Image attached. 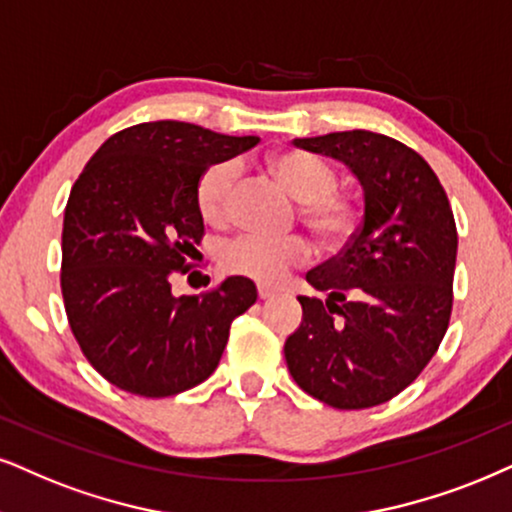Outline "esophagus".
I'll use <instances>...</instances> for the list:
<instances>
[{"label": "esophagus", "mask_w": 512, "mask_h": 512, "mask_svg": "<svg viewBox=\"0 0 512 512\" xmlns=\"http://www.w3.org/2000/svg\"><path fill=\"white\" fill-rule=\"evenodd\" d=\"M274 293H276V288L267 286V283H260V286H257V295H260V300H267V297H271Z\"/></svg>", "instance_id": "34e87169"}]
</instances>
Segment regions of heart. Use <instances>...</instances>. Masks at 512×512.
Wrapping results in <instances>:
<instances>
[{
    "instance_id": "b5f03b06",
    "label": "heart",
    "mask_w": 512,
    "mask_h": 512,
    "mask_svg": "<svg viewBox=\"0 0 512 512\" xmlns=\"http://www.w3.org/2000/svg\"><path fill=\"white\" fill-rule=\"evenodd\" d=\"M271 172L300 200V215L307 229L326 245H342L354 234L359 222V200L354 193L340 189V177L319 155L286 148L269 158ZM236 160H219L198 177L196 208L208 224L224 222L229 215V200L236 189ZM309 260V245L300 236H262L241 234L229 238L219 248V264L224 271L274 283L286 269Z\"/></svg>"
}]
</instances>
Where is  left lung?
<instances>
[{
  "label": "left lung",
  "instance_id": "left-lung-1",
  "mask_svg": "<svg viewBox=\"0 0 512 512\" xmlns=\"http://www.w3.org/2000/svg\"><path fill=\"white\" fill-rule=\"evenodd\" d=\"M331 155L364 186V222L340 255L307 271L286 361L304 392L333 409L397 397L435 357L451 319L458 234L437 174L413 148L352 129L295 139Z\"/></svg>",
  "mask_w": 512,
  "mask_h": 512
}]
</instances>
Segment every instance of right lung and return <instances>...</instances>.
Listing matches in <instances>:
<instances>
[{"instance_id":"right-lung-1","label":"right lung","mask_w":512,"mask_h":512,"mask_svg":"<svg viewBox=\"0 0 512 512\" xmlns=\"http://www.w3.org/2000/svg\"><path fill=\"white\" fill-rule=\"evenodd\" d=\"M257 141L191 122H141L103 141L73 184L63 217V302L82 354L120 390L172 397L208 380L231 321L255 304L245 276L181 297L170 281L191 269L186 260L205 236L198 177Z\"/></svg>"}]
</instances>
